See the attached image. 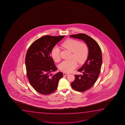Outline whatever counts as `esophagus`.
Listing matches in <instances>:
<instances>
[{
	"mask_svg": "<svg viewBox=\"0 0 125 125\" xmlns=\"http://www.w3.org/2000/svg\"><path fill=\"white\" fill-rule=\"evenodd\" d=\"M63 75L64 76H67L69 75V74L67 73H63Z\"/></svg>",
	"mask_w": 125,
	"mask_h": 125,
	"instance_id": "1",
	"label": "esophagus"
}]
</instances>
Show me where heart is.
Masks as SVG:
<instances>
[{"instance_id":"heart-1","label":"heart","mask_w":125,"mask_h":125,"mask_svg":"<svg viewBox=\"0 0 125 125\" xmlns=\"http://www.w3.org/2000/svg\"><path fill=\"white\" fill-rule=\"evenodd\" d=\"M61 46L72 52L71 58L69 61H64L60 63L59 67L60 70L66 73H70L77 67V62L80 64L85 63L88 55V48L84 43H80L78 41L69 39L61 44ZM60 51L58 46L52 49L51 55L53 60L55 62L60 61Z\"/></svg>"}]
</instances>
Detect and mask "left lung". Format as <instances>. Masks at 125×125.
Masks as SVG:
<instances>
[{"label": "left lung", "mask_w": 125, "mask_h": 125, "mask_svg": "<svg viewBox=\"0 0 125 125\" xmlns=\"http://www.w3.org/2000/svg\"><path fill=\"white\" fill-rule=\"evenodd\" d=\"M70 36L83 41L88 48L87 60L78 70L83 75H75V79L71 84L74 90L84 92L94 85L99 76L103 62L102 51L96 41L86 34L80 33Z\"/></svg>", "instance_id": "left-lung-1"}]
</instances>
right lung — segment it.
Returning a JSON list of instances; mask_svg holds the SVG:
<instances>
[{
	"mask_svg": "<svg viewBox=\"0 0 125 125\" xmlns=\"http://www.w3.org/2000/svg\"><path fill=\"white\" fill-rule=\"evenodd\" d=\"M63 36L46 35L34 41L28 50L25 59L28 79L33 88L43 95L51 94L56 90L58 82L63 77L62 72L51 76L56 71L51 56L52 49Z\"/></svg>",
	"mask_w": 125,
	"mask_h": 125,
	"instance_id": "1",
	"label": "right lung"
}]
</instances>
